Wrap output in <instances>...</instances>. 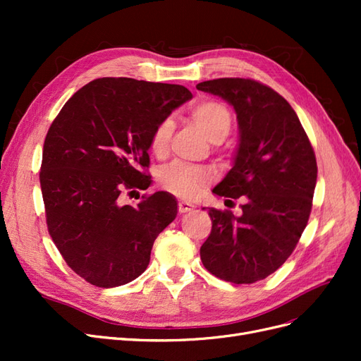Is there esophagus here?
I'll list each match as a JSON object with an SVG mask.
<instances>
[{"label":"esophagus","instance_id":"obj_1","mask_svg":"<svg viewBox=\"0 0 361 361\" xmlns=\"http://www.w3.org/2000/svg\"><path fill=\"white\" fill-rule=\"evenodd\" d=\"M194 209V204H191V203H188V202H179L178 203V211H179V214H187V212H190V211H192Z\"/></svg>","mask_w":361,"mask_h":361}]
</instances>
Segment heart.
<instances>
[{
  "label": "heart",
  "instance_id": "obj_1",
  "mask_svg": "<svg viewBox=\"0 0 361 361\" xmlns=\"http://www.w3.org/2000/svg\"><path fill=\"white\" fill-rule=\"evenodd\" d=\"M190 118L202 133L214 143H218L227 137L232 129V114L228 108L212 99H206L191 106ZM174 130L171 118H162L152 129L149 137V147L155 157L161 158L167 154L170 140ZM211 180V173L203 167L188 166L183 162H171L164 167L158 174L161 188L171 192L180 199H194L199 195Z\"/></svg>",
  "mask_w": 361,
  "mask_h": 361
}]
</instances>
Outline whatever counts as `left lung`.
I'll return each instance as SVG.
<instances>
[{
  "label": "left lung",
  "mask_w": 361,
  "mask_h": 361,
  "mask_svg": "<svg viewBox=\"0 0 361 361\" xmlns=\"http://www.w3.org/2000/svg\"><path fill=\"white\" fill-rule=\"evenodd\" d=\"M197 89L221 96L238 114L235 164L212 192L244 200L239 216L209 207L212 231L200 257L215 277L251 285L285 264L307 226L318 178L314 150L297 113L271 87L218 78Z\"/></svg>",
  "instance_id": "left-lung-1"
}]
</instances>
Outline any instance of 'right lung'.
Masks as SVG:
<instances>
[{"label":"right lung","instance_id":"add662e5","mask_svg":"<svg viewBox=\"0 0 361 361\" xmlns=\"http://www.w3.org/2000/svg\"><path fill=\"white\" fill-rule=\"evenodd\" d=\"M191 97L178 84L97 78L51 123L39 174L48 232L69 268L90 285L135 280L157 236L176 218L169 192L135 206L120 204L118 195L149 187L152 129Z\"/></svg>","mask_w":361,"mask_h":361}]
</instances>
